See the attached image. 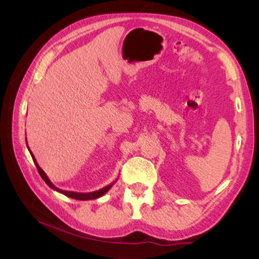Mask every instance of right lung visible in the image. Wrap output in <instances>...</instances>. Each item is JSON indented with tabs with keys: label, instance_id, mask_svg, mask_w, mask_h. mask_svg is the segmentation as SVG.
Instances as JSON below:
<instances>
[{
	"label": "right lung",
	"instance_id": "add662e5",
	"mask_svg": "<svg viewBox=\"0 0 259 259\" xmlns=\"http://www.w3.org/2000/svg\"><path fill=\"white\" fill-rule=\"evenodd\" d=\"M27 147H28V145H27ZM28 151H29V153H30V155H32V159H33V161H34V163H35V165H36V168H37V171H38V174H40V176L42 177V179L43 181L46 182V184L48 186H49L50 188H52V190H55V191H57V192H59V193H61V194H64V195H66V196H68V198H72V199H75V200H81V201H85V200H95V199H98V198H100V196H103L105 193H107L109 190H111V187L113 186V184L115 183H112V184H109V185H107V186H105V187H103L102 190H98V191H95V192H90V193H77V192H71V191H63V190H60V188H58V187H56L54 184L51 183V181L49 178H48V176H47V174L43 171V170L41 169V166L38 165V163L36 162V159H35V156L33 155V153L30 152V150H29V147H28Z\"/></svg>",
	"mask_w": 259,
	"mask_h": 259
}]
</instances>
